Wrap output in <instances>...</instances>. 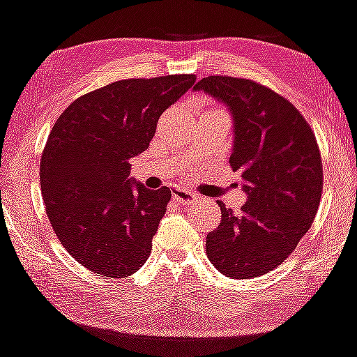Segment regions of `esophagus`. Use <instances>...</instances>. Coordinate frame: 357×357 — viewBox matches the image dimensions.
<instances>
[{"label": "esophagus", "instance_id": "obj_1", "mask_svg": "<svg viewBox=\"0 0 357 357\" xmlns=\"http://www.w3.org/2000/svg\"><path fill=\"white\" fill-rule=\"evenodd\" d=\"M171 195H173V197H174L176 201H178L179 204H191V203H196L197 197H199V196L196 195V192H191V191H188V190H183V188H174Z\"/></svg>", "mask_w": 357, "mask_h": 357}]
</instances>
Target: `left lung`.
I'll return each mask as SVG.
<instances>
[{"label": "left lung", "mask_w": 357, "mask_h": 357, "mask_svg": "<svg viewBox=\"0 0 357 357\" xmlns=\"http://www.w3.org/2000/svg\"><path fill=\"white\" fill-rule=\"evenodd\" d=\"M195 89L231 111L229 162L241 171L248 196L239 213L218 201L221 222L206 236V255L227 278H257L284 263L314 221L323 191L319 146L293 102L263 84L208 76Z\"/></svg>", "instance_id": "8db88e82"}]
</instances>
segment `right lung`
Returning a JSON list of instances; mask_svg holds the SVG:
<instances>
[{
	"instance_id": "add662e5",
	"label": "right lung",
	"mask_w": 357,
	"mask_h": 357,
	"mask_svg": "<svg viewBox=\"0 0 357 357\" xmlns=\"http://www.w3.org/2000/svg\"><path fill=\"white\" fill-rule=\"evenodd\" d=\"M195 75L123 79L86 93L63 111L43 149L40 181L59 243L91 273L126 278L151 252L169 188L130 178L160 116L195 84Z\"/></svg>"
}]
</instances>
